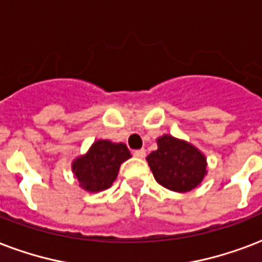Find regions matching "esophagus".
Instances as JSON below:
<instances>
[{
  "label": "esophagus",
  "mask_w": 262,
  "mask_h": 262,
  "mask_svg": "<svg viewBox=\"0 0 262 262\" xmlns=\"http://www.w3.org/2000/svg\"><path fill=\"white\" fill-rule=\"evenodd\" d=\"M136 158H140V159H143L145 157V149H136L135 152H133Z\"/></svg>",
  "instance_id": "1"
}]
</instances>
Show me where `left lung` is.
Instances as JSON below:
<instances>
[{"label": "left lung", "instance_id": "left-lung-1", "mask_svg": "<svg viewBox=\"0 0 262 262\" xmlns=\"http://www.w3.org/2000/svg\"><path fill=\"white\" fill-rule=\"evenodd\" d=\"M157 144L147 162L159 184L174 192H189L202 183L207 161L201 149L171 135L158 137Z\"/></svg>", "mask_w": 262, "mask_h": 262}]
</instances>
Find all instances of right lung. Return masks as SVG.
I'll list each match as a JSON object with an SVG mask.
<instances>
[{
    "label": "right lung",
    "mask_w": 262,
    "mask_h": 262,
    "mask_svg": "<svg viewBox=\"0 0 262 262\" xmlns=\"http://www.w3.org/2000/svg\"><path fill=\"white\" fill-rule=\"evenodd\" d=\"M130 157V151L123 143L100 139L86 154L74 159L71 169L81 188L88 192H100L113 185L121 165Z\"/></svg>",
    "instance_id": "obj_1"
}]
</instances>
